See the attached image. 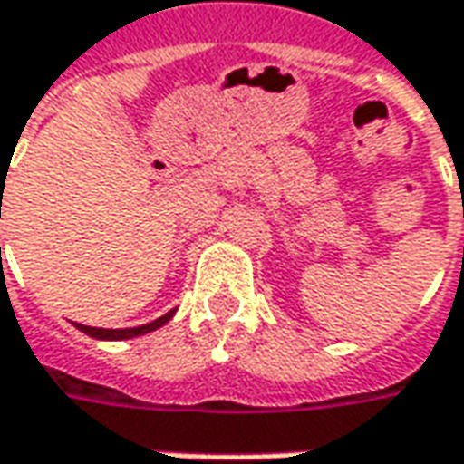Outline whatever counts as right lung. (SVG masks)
<instances>
[{
    "instance_id": "add662e5",
    "label": "right lung",
    "mask_w": 464,
    "mask_h": 464,
    "mask_svg": "<svg viewBox=\"0 0 464 464\" xmlns=\"http://www.w3.org/2000/svg\"><path fill=\"white\" fill-rule=\"evenodd\" d=\"M171 315H174V311H169L166 315H161V318L151 321V324L136 325V328H91V325H82V324H75V325H78V331L88 334L91 338H101V341H123V338H136V335L151 334V331H156V328H161L164 324H169V321H171Z\"/></svg>"
}]
</instances>
